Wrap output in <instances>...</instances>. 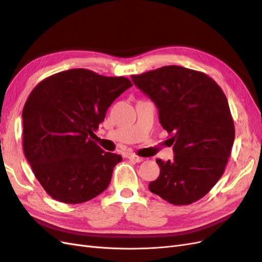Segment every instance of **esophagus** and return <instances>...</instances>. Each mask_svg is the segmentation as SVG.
Segmentation results:
<instances>
[{
    "instance_id": "1",
    "label": "esophagus",
    "mask_w": 262,
    "mask_h": 262,
    "mask_svg": "<svg viewBox=\"0 0 262 262\" xmlns=\"http://www.w3.org/2000/svg\"><path fill=\"white\" fill-rule=\"evenodd\" d=\"M128 158H129L130 161H133V162H136V163H141V162H143V160H144L143 157H140V156H138L136 154H128Z\"/></svg>"
}]
</instances>
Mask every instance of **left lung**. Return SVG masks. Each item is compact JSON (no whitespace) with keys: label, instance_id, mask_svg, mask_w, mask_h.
<instances>
[{"label":"left lung","instance_id":"8db88e82","mask_svg":"<svg viewBox=\"0 0 262 262\" xmlns=\"http://www.w3.org/2000/svg\"><path fill=\"white\" fill-rule=\"evenodd\" d=\"M131 77L155 102L175 150L173 161L156 160L161 172L149 191L175 205L200 200L223 175L232 152L235 126L225 94L209 75L178 66Z\"/></svg>","mask_w":262,"mask_h":262}]
</instances>
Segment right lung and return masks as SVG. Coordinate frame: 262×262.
Instances as JSON below:
<instances>
[{
	"label": "right lung",
	"mask_w": 262,
	"mask_h": 262,
	"mask_svg": "<svg viewBox=\"0 0 262 262\" xmlns=\"http://www.w3.org/2000/svg\"><path fill=\"white\" fill-rule=\"evenodd\" d=\"M132 86L129 78L86 69L63 71L31 91L23 109V148L35 177L53 199L77 204L108 188L118 154L93 139L114 100Z\"/></svg>",
	"instance_id": "right-lung-1"
}]
</instances>
